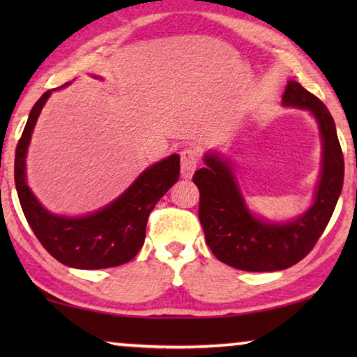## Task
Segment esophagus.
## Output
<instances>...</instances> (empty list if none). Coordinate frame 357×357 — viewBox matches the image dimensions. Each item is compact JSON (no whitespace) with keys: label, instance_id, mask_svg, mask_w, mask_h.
<instances>
[{"label":"esophagus","instance_id":"obj_1","mask_svg":"<svg viewBox=\"0 0 357 357\" xmlns=\"http://www.w3.org/2000/svg\"><path fill=\"white\" fill-rule=\"evenodd\" d=\"M198 167V153L197 149L187 148L180 153V170H182V177L190 178L195 170Z\"/></svg>","mask_w":357,"mask_h":357}]
</instances>
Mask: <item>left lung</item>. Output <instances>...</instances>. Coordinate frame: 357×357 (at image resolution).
Masks as SVG:
<instances>
[{"label":"left lung","mask_w":357,"mask_h":357,"mask_svg":"<svg viewBox=\"0 0 357 357\" xmlns=\"http://www.w3.org/2000/svg\"><path fill=\"white\" fill-rule=\"evenodd\" d=\"M282 104L310 110L320 125L324 167L315 203L304 216L287 224H268L253 218L226 160L204 158L206 167L193 175L199 190L198 218L214 257L243 271L286 270L310 253L335 211L343 188L344 159L333 116L324 102L299 82L289 81Z\"/></svg>","instance_id":"left-lung-1"}]
</instances>
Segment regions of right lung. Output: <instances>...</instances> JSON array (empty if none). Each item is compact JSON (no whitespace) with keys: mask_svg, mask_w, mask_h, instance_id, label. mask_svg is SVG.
I'll use <instances>...</instances> for the list:
<instances>
[{"mask_svg":"<svg viewBox=\"0 0 357 357\" xmlns=\"http://www.w3.org/2000/svg\"><path fill=\"white\" fill-rule=\"evenodd\" d=\"M52 91L32 107L16 146L14 182L21 208L38 242L63 265L79 270H100L128 263L143 247L146 224L155 203L178 180L177 154L144 170L138 180L109 206L84 218H61L48 213L26 183V153L33 125Z\"/></svg>","mask_w":357,"mask_h":357,"instance_id":"add662e5","label":"right lung"}]
</instances>
